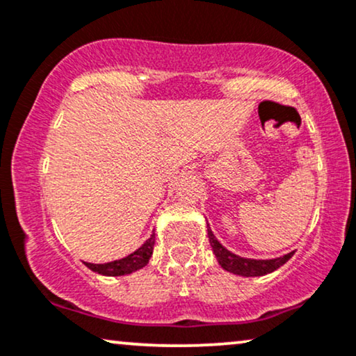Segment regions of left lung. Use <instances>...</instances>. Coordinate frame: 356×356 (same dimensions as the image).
I'll use <instances>...</instances> for the list:
<instances>
[{
    "mask_svg": "<svg viewBox=\"0 0 356 356\" xmlns=\"http://www.w3.org/2000/svg\"><path fill=\"white\" fill-rule=\"evenodd\" d=\"M207 237H209L212 252H214L216 258H218L219 265L222 266L225 271H229V273L240 276L268 275L271 271L278 270L280 266H283L284 263L294 255V252H291L288 255L273 258V260H252V258H242L235 255V253L229 252L227 248L222 247V243H220L219 240L214 237V234H212L209 224H207Z\"/></svg>",
    "mask_w": 356,
    "mask_h": 356,
    "instance_id": "1",
    "label": "left lung"
}]
</instances>
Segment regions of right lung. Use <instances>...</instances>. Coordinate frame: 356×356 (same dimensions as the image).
Masks as SVG:
<instances>
[{
	"label": "right lung",
	"mask_w": 356,
	"mask_h": 356,
	"mask_svg": "<svg viewBox=\"0 0 356 356\" xmlns=\"http://www.w3.org/2000/svg\"><path fill=\"white\" fill-rule=\"evenodd\" d=\"M154 245H155V234L150 235V238L142 245L140 248H137L136 252L127 255L122 260H116V261H109V263H103V265H95V263H86L85 265L90 270L96 271V273L104 275V276H122V275H129L132 271H137L149 263L152 252H154Z\"/></svg>",
	"instance_id": "add662e5"
}]
</instances>
